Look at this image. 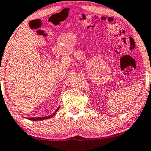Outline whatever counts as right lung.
Here are the masks:
<instances>
[{"mask_svg":"<svg viewBox=\"0 0 151 151\" xmlns=\"http://www.w3.org/2000/svg\"><path fill=\"white\" fill-rule=\"evenodd\" d=\"M59 108H60V107H58V108L56 111H55V113H53V114H52V115H50V116H47V117H39V118H28V119H29V120H31V121H42V120L48 119V118H51L52 116H53L54 115H55V113H56L57 111H58Z\"/></svg>","mask_w":151,"mask_h":151,"instance_id":"right-lung-1","label":"right lung"}]
</instances>
